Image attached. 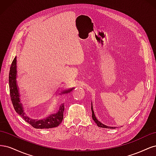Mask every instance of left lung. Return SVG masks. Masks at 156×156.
<instances>
[{"instance_id":"obj_1","label":"left lung","mask_w":156,"mask_h":156,"mask_svg":"<svg viewBox=\"0 0 156 156\" xmlns=\"http://www.w3.org/2000/svg\"><path fill=\"white\" fill-rule=\"evenodd\" d=\"M91 110H92V119L93 120H94V122H96V124L98 125V127H103V128H110V129H115V127H108L106 125H104L103 124H102L101 122H100V121H99L96 118V116L95 115H94V112L93 111V107H92V106H91Z\"/></svg>"}]
</instances>
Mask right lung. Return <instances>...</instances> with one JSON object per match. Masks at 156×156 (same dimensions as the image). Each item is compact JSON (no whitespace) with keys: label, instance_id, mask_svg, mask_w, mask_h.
I'll return each instance as SVG.
<instances>
[{"label":"right lung","instance_id":"1","mask_svg":"<svg viewBox=\"0 0 156 156\" xmlns=\"http://www.w3.org/2000/svg\"><path fill=\"white\" fill-rule=\"evenodd\" d=\"M17 60L16 57L14 58L11 64L9 73V86H10V93L11 100L12 102L14 109L20 115L23 119L27 122L30 124L32 127L36 129H49L53 127H57L62 122L63 120V112L64 111V103H60L58 105L57 110L55 112L51 114L45 119L41 120H36L30 119L29 116H27L23 109V104L20 101V95L19 88L17 87L16 77H17ZM73 88L66 90L63 91L62 94H67L72 91Z\"/></svg>","mask_w":156,"mask_h":156}]
</instances>
